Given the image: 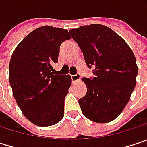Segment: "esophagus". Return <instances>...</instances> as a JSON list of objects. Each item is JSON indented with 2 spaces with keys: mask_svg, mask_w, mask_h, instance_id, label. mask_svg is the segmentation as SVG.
Instances as JSON below:
<instances>
[{
  "mask_svg": "<svg viewBox=\"0 0 147 147\" xmlns=\"http://www.w3.org/2000/svg\"><path fill=\"white\" fill-rule=\"evenodd\" d=\"M80 78H81V75H80L79 73H77V74H74V75H71V79H72V81H73V82L78 81V80L80 79Z\"/></svg>",
  "mask_w": 147,
  "mask_h": 147,
  "instance_id": "1",
  "label": "esophagus"
}]
</instances>
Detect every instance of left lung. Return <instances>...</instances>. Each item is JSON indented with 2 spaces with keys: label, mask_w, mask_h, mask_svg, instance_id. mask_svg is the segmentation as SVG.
<instances>
[{
  "label": "left lung",
  "mask_w": 147,
  "mask_h": 147,
  "mask_svg": "<svg viewBox=\"0 0 147 147\" xmlns=\"http://www.w3.org/2000/svg\"><path fill=\"white\" fill-rule=\"evenodd\" d=\"M69 33L83 52L94 78H83L87 93L79 100L83 115L97 123L119 116L131 99L138 67L125 41L110 27L91 24L71 29Z\"/></svg>",
  "instance_id": "left-lung-1"
}]
</instances>
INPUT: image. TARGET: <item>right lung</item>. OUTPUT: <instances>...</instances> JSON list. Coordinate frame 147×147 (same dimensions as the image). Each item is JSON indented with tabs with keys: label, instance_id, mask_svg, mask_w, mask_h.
I'll return each instance as SVG.
<instances>
[{
	"label": "right lung",
	"instance_id": "right-lung-1",
	"mask_svg": "<svg viewBox=\"0 0 147 147\" xmlns=\"http://www.w3.org/2000/svg\"><path fill=\"white\" fill-rule=\"evenodd\" d=\"M71 39L68 30L43 26L30 32L15 48L9 64V82L27 120L38 126L53 125L64 115L70 75H58L59 47Z\"/></svg>",
	"mask_w": 147,
	"mask_h": 147
}]
</instances>
